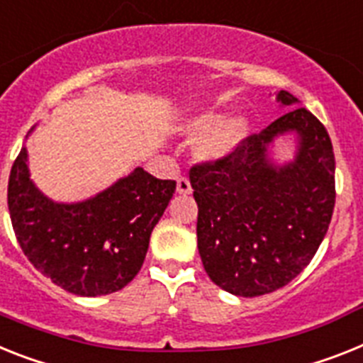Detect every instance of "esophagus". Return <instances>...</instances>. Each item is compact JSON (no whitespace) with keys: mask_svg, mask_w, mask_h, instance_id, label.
I'll use <instances>...</instances> for the list:
<instances>
[{"mask_svg":"<svg viewBox=\"0 0 363 363\" xmlns=\"http://www.w3.org/2000/svg\"><path fill=\"white\" fill-rule=\"evenodd\" d=\"M177 191L182 194V196H188L191 194V184H190V179L188 177H181V179H177Z\"/></svg>","mask_w":363,"mask_h":363,"instance_id":"34e87169","label":"esophagus"}]
</instances>
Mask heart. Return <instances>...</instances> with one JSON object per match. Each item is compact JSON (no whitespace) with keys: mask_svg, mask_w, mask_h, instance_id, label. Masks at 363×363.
<instances>
[{"mask_svg":"<svg viewBox=\"0 0 363 363\" xmlns=\"http://www.w3.org/2000/svg\"><path fill=\"white\" fill-rule=\"evenodd\" d=\"M182 135L199 140L197 157L208 162L223 160L243 144L249 135V121L243 116L228 118L219 111H206L184 121Z\"/></svg>","mask_w":363,"mask_h":363,"instance_id":"heart-1","label":"heart"}]
</instances>
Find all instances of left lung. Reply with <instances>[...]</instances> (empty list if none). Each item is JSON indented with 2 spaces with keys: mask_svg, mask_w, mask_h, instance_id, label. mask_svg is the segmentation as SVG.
Returning <instances> with one entry per match:
<instances>
[{
  "mask_svg": "<svg viewBox=\"0 0 363 363\" xmlns=\"http://www.w3.org/2000/svg\"><path fill=\"white\" fill-rule=\"evenodd\" d=\"M277 101L295 106L299 99L280 90ZM290 132L298 135L296 158L275 164L269 147ZM334 172L330 136L303 106L243 140L230 157L191 167L197 247L212 282L233 295L258 297L299 275L330 225Z\"/></svg>",
  "mask_w": 363,
  "mask_h": 363,
  "instance_id": "1",
  "label": "left lung"
}]
</instances>
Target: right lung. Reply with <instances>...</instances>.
<instances>
[{"label":"right lung","mask_w":363,"mask_h":363,"mask_svg":"<svg viewBox=\"0 0 363 363\" xmlns=\"http://www.w3.org/2000/svg\"><path fill=\"white\" fill-rule=\"evenodd\" d=\"M175 186V181L135 167L90 199L57 203L31 181L21 147L7 201L18 243L33 266L69 294L97 297L121 290L138 275Z\"/></svg>","instance_id":"right-lung-1"}]
</instances>
